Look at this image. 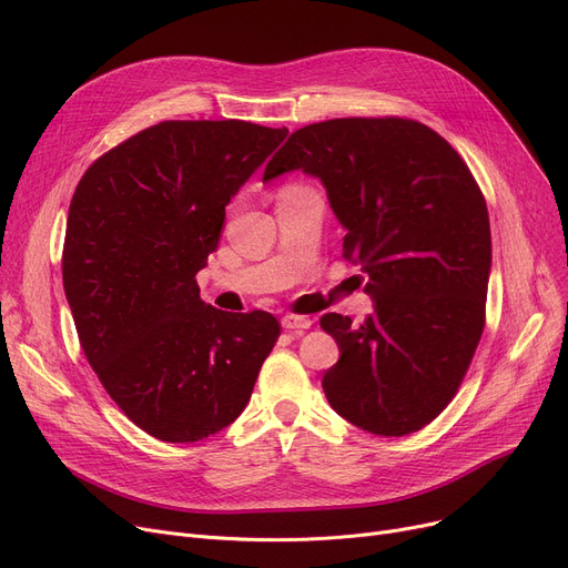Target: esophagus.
<instances>
[{
	"label": "esophagus",
	"instance_id": "34e87169",
	"mask_svg": "<svg viewBox=\"0 0 568 568\" xmlns=\"http://www.w3.org/2000/svg\"><path fill=\"white\" fill-rule=\"evenodd\" d=\"M283 326L287 332H296V329H308V326L313 324V320L311 317H306V315H294V313H287V315H283Z\"/></svg>",
	"mask_w": 568,
	"mask_h": 568
}]
</instances>
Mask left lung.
Masks as SVG:
<instances>
[{
    "label": "left lung",
    "mask_w": 568,
    "mask_h": 568,
    "mask_svg": "<svg viewBox=\"0 0 568 568\" xmlns=\"http://www.w3.org/2000/svg\"><path fill=\"white\" fill-rule=\"evenodd\" d=\"M317 176L347 230L343 257L368 276L362 322L326 313L341 359L329 405L373 435L422 430L452 403L486 324L493 262L484 193L439 133L414 119L345 116L294 131L264 182Z\"/></svg>",
    "instance_id": "1"
}]
</instances>
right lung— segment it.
Instances as JSON below:
<instances>
[{"label":"right lung","instance_id":"right-lung-1","mask_svg":"<svg viewBox=\"0 0 568 568\" xmlns=\"http://www.w3.org/2000/svg\"><path fill=\"white\" fill-rule=\"evenodd\" d=\"M287 138L239 119L161 122L82 174L62 255L80 345L110 398L156 439L197 442L244 412L281 336L272 313H225L195 274L225 206Z\"/></svg>","mask_w":568,"mask_h":568}]
</instances>
